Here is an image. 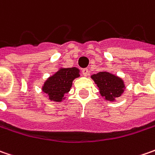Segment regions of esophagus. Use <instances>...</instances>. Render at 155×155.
Wrapping results in <instances>:
<instances>
[{"mask_svg":"<svg viewBox=\"0 0 155 155\" xmlns=\"http://www.w3.org/2000/svg\"><path fill=\"white\" fill-rule=\"evenodd\" d=\"M82 73H83V75L84 76H85V77H87V76H89V70L87 68H84V69H83V71H82Z\"/></svg>","mask_w":155,"mask_h":155,"instance_id":"1","label":"esophagus"}]
</instances>
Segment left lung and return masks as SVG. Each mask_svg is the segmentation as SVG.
<instances>
[{
  "label": "left lung",
  "mask_w": 155,
  "mask_h": 155,
  "mask_svg": "<svg viewBox=\"0 0 155 155\" xmlns=\"http://www.w3.org/2000/svg\"><path fill=\"white\" fill-rule=\"evenodd\" d=\"M91 78L98 87L101 96L104 100L110 102H115L116 98L120 97L126 88L124 81L120 77L108 71H100L91 75Z\"/></svg>",
  "instance_id": "8db88e82"
}]
</instances>
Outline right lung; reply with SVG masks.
<instances>
[{
	"instance_id": "right-lung-1",
	"label": "right lung",
	"mask_w": 155,
	"mask_h": 155,
	"mask_svg": "<svg viewBox=\"0 0 155 155\" xmlns=\"http://www.w3.org/2000/svg\"><path fill=\"white\" fill-rule=\"evenodd\" d=\"M80 77V71L77 67L59 68L54 74L45 81L42 91L47 94L50 101L60 103L65 99L75 78Z\"/></svg>"
}]
</instances>
